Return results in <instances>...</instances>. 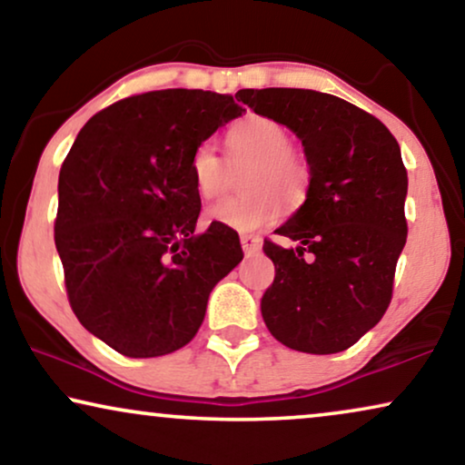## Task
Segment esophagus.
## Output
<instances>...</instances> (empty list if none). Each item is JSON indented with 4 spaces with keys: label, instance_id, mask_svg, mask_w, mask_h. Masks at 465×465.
Instances as JSON below:
<instances>
[{
    "label": "esophagus",
    "instance_id": "esophagus-1",
    "mask_svg": "<svg viewBox=\"0 0 465 465\" xmlns=\"http://www.w3.org/2000/svg\"><path fill=\"white\" fill-rule=\"evenodd\" d=\"M241 245H243L245 256H253L262 247V239L258 234H241Z\"/></svg>",
    "mask_w": 465,
    "mask_h": 465
}]
</instances>
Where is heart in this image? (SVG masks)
Instances as JSON below:
<instances>
[{
    "mask_svg": "<svg viewBox=\"0 0 465 465\" xmlns=\"http://www.w3.org/2000/svg\"><path fill=\"white\" fill-rule=\"evenodd\" d=\"M228 152L234 161H252L245 190L207 209L212 224L253 232L271 226L282 215V201L296 205L307 196L311 167L301 152L292 148V135L282 123L262 114H250L226 133ZM188 173L201 199L213 201L226 190L228 169L212 143L196 145L188 161Z\"/></svg>",
    "mask_w": 465,
    "mask_h": 465,
    "instance_id": "obj_1",
    "label": "heart"
}]
</instances>
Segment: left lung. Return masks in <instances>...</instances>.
<instances>
[{"instance_id": "8db88e82", "label": "left lung", "mask_w": 465, "mask_h": 465, "mask_svg": "<svg viewBox=\"0 0 465 465\" xmlns=\"http://www.w3.org/2000/svg\"><path fill=\"white\" fill-rule=\"evenodd\" d=\"M237 101L294 131L311 167L307 201L277 228L298 247H262L275 264L260 304L266 328L296 351H345L391 302L409 232L400 145L379 118L334 94L243 88Z\"/></svg>"}]
</instances>
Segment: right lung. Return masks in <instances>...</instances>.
Returning a JSON list of instances; mask_svg holds the SVG:
<instances>
[{"mask_svg": "<svg viewBox=\"0 0 465 465\" xmlns=\"http://www.w3.org/2000/svg\"><path fill=\"white\" fill-rule=\"evenodd\" d=\"M232 97L167 88L94 114L61 164L54 245L82 326L126 358H158L199 332L209 294L241 260L239 234L201 213L196 145L241 116Z\"/></svg>", "mask_w": 465, "mask_h": 465, "instance_id": "add662e5", "label": "right lung"}]
</instances>
